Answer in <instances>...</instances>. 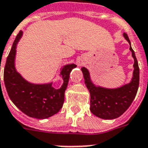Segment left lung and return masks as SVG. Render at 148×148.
<instances>
[{
	"label": "left lung",
	"instance_id": "1",
	"mask_svg": "<svg viewBox=\"0 0 148 148\" xmlns=\"http://www.w3.org/2000/svg\"><path fill=\"white\" fill-rule=\"evenodd\" d=\"M124 37L130 44V50L134 60L133 77L129 84L116 89L96 86L91 81L88 70L84 67L81 68L85 84L90 93L91 112L103 119H114L122 116L131 106L138 89V63L134 50L131 46L128 35L124 33Z\"/></svg>",
	"mask_w": 148,
	"mask_h": 148
}]
</instances>
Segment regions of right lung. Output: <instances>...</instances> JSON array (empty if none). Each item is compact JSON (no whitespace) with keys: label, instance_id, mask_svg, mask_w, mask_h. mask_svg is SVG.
Listing matches in <instances>:
<instances>
[{"label":"right lung","instance_id":"1","mask_svg":"<svg viewBox=\"0 0 148 148\" xmlns=\"http://www.w3.org/2000/svg\"><path fill=\"white\" fill-rule=\"evenodd\" d=\"M22 35L23 31H20L7 58L3 71L4 84L10 99L23 113L39 119H47L62 109L70 73L77 65L71 64L64 66L61 72L64 82L60 89L52 87L51 83L46 84L29 83L16 72L14 65L16 44Z\"/></svg>","mask_w":148,"mask_h":148}]
</instances>
